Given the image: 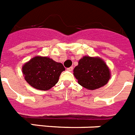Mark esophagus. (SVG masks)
Returning a JSON list of instances; mask_svg holds the SVG:
<instances>
[{
  "label": "esophagus",
  "mask_w": 135,
  "mask_h": 135,
  "mask_svg": "<svg viewBox=\"0 0 135 135\" xmlns=\"http://www.w3.org/2000/svg\"><path fill=\"white\" fill-rule=\"evenodd\" d=\"M67 70H68V71H71L72 70H73V67H72V66H71V67L68 68Z\"/></svg>",
  "instance_id": "obj_1"
}]
</instances>
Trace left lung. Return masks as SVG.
Listing matches in <instances>:
<instances>
[{
  "instance_id": "1",
  "label": "left lung",
  "mask_w": 135,
  "mask_h": 135,
  "mask_svg": "<svg viewBox=\"0 0 135 135\" xmlns=\"http://www.w3.org/2000/svg\"><path fill=\"white\" fill-rule=\"evenodd\" d=\"M74 75L81 86L95 90L105 86L110 78L106 64L99 57L84 56L74 69Z\"/></svg>"
}]
</instances>
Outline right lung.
<instances>
[{"instance_id": "obj_1", "label": "right lung", "mask_w": 135, "mask_h": 135, "mask_svg": "<svg viewBox=\"0 0 135 135\" xmlns=\"http://www.w3.org/2000/svg\"><path fill=\"white\" fill-rule=\"evenodd\" d=\"M22 69L25 81L31 86L47 90L55 86L65 68L49 57L37 56L25 64Z\"/></svg>"}]
</instances>
